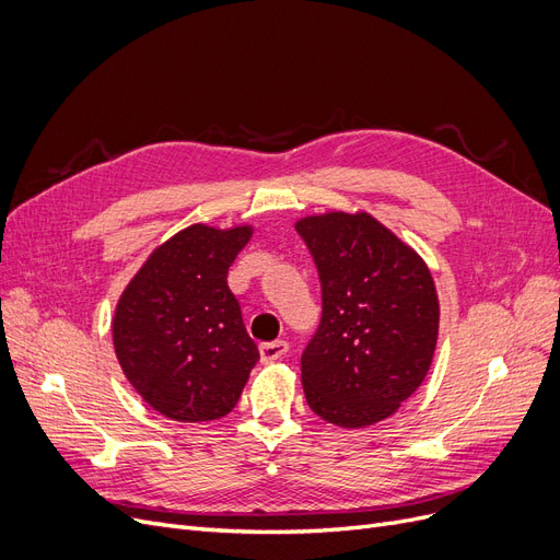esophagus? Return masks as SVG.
<instances>
[{"instance_id":"34e87169","label":"esophagus","mask_w":560,"mask_h":560,"mask_svg":"<svg viewBox=\"0 0 560 560\" xmlns=\"http://www.w3.org/2000/svg\"><path fill=\"white\" fill-rule=\"evenodd\" d=\"M289 351V345L284 340H276V342H264L259 345V355L261 363H276L280 358H284Z\"/></svg>"}]
</instances>
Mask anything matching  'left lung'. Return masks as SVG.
Segmentation results:
<instances>
[{"label": "left lung", "mask_w": 560, "mask_h": 560, "mask_svg": "<svg viewBox=\"0 0 560 560\" xmlns=\"http://www.w3.org/2000/svg\"><path fill=\"white\" fill-rule=\"evenodd\" d=\"M322 324L301 355L310 409L338 428L393 416L430 372L439 296L422 257L365 211L305 215Z\"/></svg>", "instance_id": "left-lung-1"}]
</instances>
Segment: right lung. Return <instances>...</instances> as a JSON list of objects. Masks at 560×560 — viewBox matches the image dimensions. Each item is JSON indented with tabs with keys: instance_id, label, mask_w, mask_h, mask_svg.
<instances>
[{
	"instance_id": "obj_1",
	"label": "right lung",
	"mask_w": 560,
	"mask_h": 560,
	"mask_svg": "<svg viewBox=\"0 0 560 560\" xmlns=\"http://www.w3.org/2000/svg\"><path fill=\"white\" fill-rule=\"evenodd\" d=\"M253 228L197 222L155 248L112 319L117 361L151 409L178 422L228 416L259 361L228 271Z\"/></svg>"
}]
</instances>
